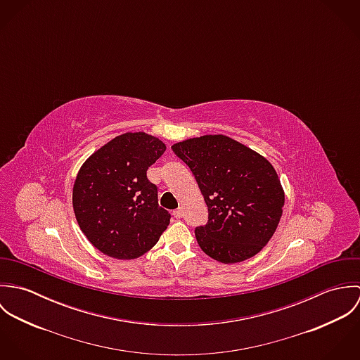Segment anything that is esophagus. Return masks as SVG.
<instances>
[{"instance_id": "34e87169", "label": "esophagus", "mask_w": 360, "mask_h": 360, "mask_svg": "<svg viewBox=\"0 0 360 360\" xmlns=\"http://www.w3.org/2000/svg\"><path fill=\"white\" fill-rule=\"evenodd\" d=\"M173 216H174L176 219H181V217H183V210H181V209L173 210Z\"/></svg>"}]
</instances>
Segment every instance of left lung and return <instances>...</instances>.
I'll use <instances>...</instances> for the list:
<instances>
[{
  "label": "left lung",
  "mask_w": 360,
  "mask_h": 360,
  "mask_svg": "<svg viewBox=\"0 0 360 360\" xmlns=\"http://www.w3.org/2000/svg\"><path fill=\"white\" fill-rule=\"evenodd\" d=\"M195 176L207 205V223L195 227L201 250L221 263L257 252L274 234L284 191L267 159L226 136H202L172 147Z\"/></svg>",
  "instance_id": "left-lung-1"
}]
</instances>
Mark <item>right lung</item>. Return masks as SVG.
I'll return each mask as SVG.
<instances>
[{
    "label": "right lung",
    "instance_id": "obj_1",
    "mask_svg": "<svg viewBox=\"0 0 360 360\" xmlns=\"http://www.w3.org/2000/svg\"><path fill=\"white\" fill-rule=\"evenodd\" d=\"M166 147L146 133L117 136L91 155L73 187V209L89 241L105 255L134 259L158 243L170 213L158 204L148 167Z\"/></svg>",
    "mask_w": 360,
    "mask_h": 360
}]
</instances>
